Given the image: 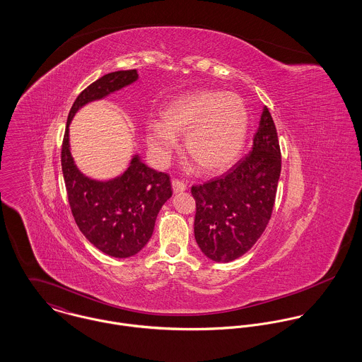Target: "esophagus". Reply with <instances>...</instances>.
I'll return each instance as SVG.
<instances>
[{"label": "esophagus", "mask_w": 362, "mask_h": 362, "mask_svg": "<svg viewBox=\"0 0 362 362\" xmlns=\"http://www.w3.org/2000/svg\"><path fill=\"white\" fill-rule=\"evenodd\" d=\"M171 185H173V191H174L175 194L182 192V191L187 189V185H185L182 181H180V180H173V181H171Z\"/></svg>", "instance_id": "esophagus-1"}]
</instances>
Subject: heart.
<instances>
[{
	"label": "heart",
	"mask_w": 362,
	"mask_h": 362,
	"mask_svg": "<svg viewBox=\"0 0 362 362\" xmlns=\"http://www.w3.org/2000/svg\"><path fill=\"white\" fill-rule=\"evenodd\" d=\"M248 131V111L234 93L201 92L165 105L161 122L146 127V142L157 163H165L184 136L187 155L197 165L216 173L240 155Z\"/></svg>",
	"instance_id": "1"
}]
</instances>
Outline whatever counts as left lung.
I'll return each mask as SVG.
<instances>
[{
	"mask_svg": "<svg viewBox=\"0 0 362 362\" xmlns=\"http://www.w3.org/2000/svg\"><path fill=\"white\" fill-rule=\"evenodd\" d=\"M280 171L277 131L264 105L251 152L224 175L191 188L195 240L207 258L231 262L255 245L270 220Z\"/></svg>",
	"mask_w": 362,
	"mask_h": 362,
	"instance_id": "obj_1",
	"label": "left lung"
}]
</instances>
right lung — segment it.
<instances>
[{"label": "right lung", "instance_id": "1", "mask_svg": "<svg viewBox=\"0 0 362 362\" xmlns=\"http://www.w3.org/2000/svg\"><path fill=\"white\" fill-rule=\"evenodd\" d=\"M138 79L136 69L111 72L89 85L72 104L61 149V165L75 223L98 250L114 258L138 254L151 240L156 217L173 195L170 177L132 157L129 167L108 181L83 175L71 156L69 124L85 104L100 100Z\"/></svg>", "mask_w": 362, "mask_h": 362}]
</instances>
